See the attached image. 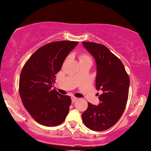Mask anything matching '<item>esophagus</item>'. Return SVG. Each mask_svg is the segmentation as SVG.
I'll return each mask as SVG.
<instances>
[{
	"instance_id": "esophagus-1",
	"label": "esophagus",
	"mask_w": 151,
	"mask_h": 151,
	"mask_svg": "<svg viewBox=\"0 0 151 151\" xmlns=\"http://www.w3.org/2000/svg\"><path fill=\"white\" fill-rule=\"evenodd\" d=\"M71 99H72V103H74L75 101H77L78 98H76V97H72V98H71Z\"/></svg>"
}]
</instances>
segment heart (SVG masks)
Masks as SVG:
<instances>
[{
	"mask_svg": "<svg viewBox=\"0 0 151 151\" xmlns=\"http://www.w3.org/2000/svg\"><path fill=\"white\" fill-rule=\"evenodd\" d=\"M79 60H91V58L89 55H88V54L83 53V54H81V55H80V57H79Z\"/></svg>",
	"mask_w": 151,
	"mask_h": 151,
	"instance_id": "b5f03b06",
	"label": "heart"
}]
</instances>
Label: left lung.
Wrapping results in <instances>:
<instances>
[{"instance_id":"left-lung-1","label":"left lung","mask_w":151,"mask_h":151,"mask_svg":"<svg viewBox=\"0 0 151 151\" xmlns=\"http://www.w3.org/2000/svg\"><path fill=\"white\" fill-rule=\"evenodd\" d=\"M83 45L96 60V87L103 93L98 97L101 101L98 106L88 103L82 120L89 129L103 131L114 126L124 112L130 78L123 63L107 47L94 42H83Z\"/></svg>"}]
</instances>
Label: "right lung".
Segmentation results:
<instances>
[{
  "instance_id": "obj_1",
  "label": "right lung",
  "mask_w": 151,
  "mask_h": 151,
  "mask_svg": "<svg viewBox=\"0 0 151 151\" xmlns=\"http://www.w3.org/2000/svg\"><path fill=\"white\" fill-rule=\"evenodd\" d=\"M78 43L61 40L45 44L29 58L22 69L19 80L22 102L32 118L43 126H58L68 114L70 97L51 88L64 60Z\"/></svg>"
}]
</instances>
